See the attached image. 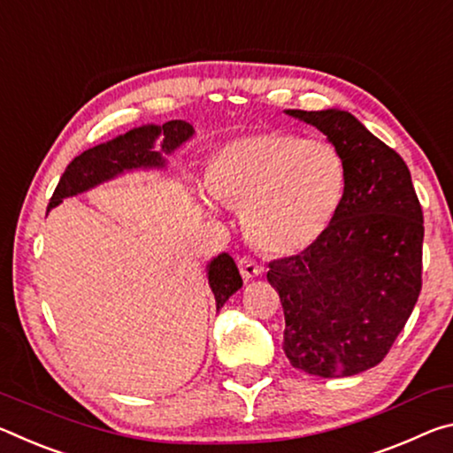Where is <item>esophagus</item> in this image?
Here are the masks:
<instances>
[{
    "label": "esophagus",
    "mask_w": 453,
    "mask_h": 453,
    "mask_svg": "<svg viewBox=\"0 0 453 453\" xmlns=\"http://www.w3.org/2000/svg\"><path fill=\"white\" fill-rule=\"evenodd\" d=\"M239 271H241V275H242V279H255V277H258L263 273V265L261 263H257L255 258H250V257H241L239 258Z\"/></svg>",
    "instance_id": "1"
}]
</instances>
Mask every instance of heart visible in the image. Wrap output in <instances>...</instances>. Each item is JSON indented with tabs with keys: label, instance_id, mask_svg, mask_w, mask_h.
I'll return each instance as SVG.
<instances>
[{
	"label": "heart",
	"instance_id": "b5f03b06",
	"mask_svg": "<svg viewBox=\"0 0 453 453\" xmlns=\"http://www.w3.org/2000/svg\"><path fill=\"white\" fill-rule=\"evenodd\" d=\"M345 180L335 144L285 130L228 140L206 170L212 195L241 206L244 233L271 255L299 253L327 231Z\"/></svg>",
	"mask_w": 453,
	"mask_h": 453
}]
</instances>
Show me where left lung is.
Listing matches in <instances>:
<instances>
[{
    "mask_svg": "<svg viewBox=\"0 0 453 453\" xmlns=\"http://www.w3.org/2000/svg\"><path fill=\"white\" fill-rule=\"evenodd\" d=\"M313 124L345 160L341 204L299 255L269 263L285 313L291 365L347 377L381 363L421 291L424 212L403 158L343 110H287Z\"/></svg>",
    "mask_w": 453,
    "mask_h": 453,
    "instance_id": "8db88e82",
    "label": "left lung"
}]
</instances>
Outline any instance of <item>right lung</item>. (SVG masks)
<instances>
[{
	"mask_svg": "<svg viewBox=\"0 0 453 453\" xmlns=\"http://www.w3.org/2000/svg\"><path fill=\"white\" fill-rule=\"evenodd\" d=\"M192 126L184 120H170L162 126H140L124 136L110 140L106 144L94 146L90 150L81 152L73 158L68 168L59 178L54 195L50 198L48 211L54 209L65 196L80 195L88 188L96 187L104 180H110L116 174L132 168H157L165 166L162 154L154 150V142L160 140V150L170 154L174 148L180 146L184 140L192 136ZM209 285L217 299V309L228 301V296L242 287V279L233 257L226 253L212 258L209 265Z\"/></svg>",
	"mask_w": 453,
	"mask_h": 453,
	"instance_id": "right-lung-1",
	"label": "right lung"
}]
</instances>
